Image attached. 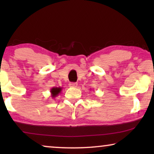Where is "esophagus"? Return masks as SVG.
<instances>
[{"label":"esophagus","instance_id":"1","mask_svg":"<svg viewBox=\"0 0 154 154\" xmlns=\"http://www.w3.org/2000/svg\"><path fill=\"white\" fill-rule=\"evenodd\" d=\"M77 85H78L77 83H69V86H70V87L75 88V87H77Z\"/></svg>","mask_w":154,"mask_h":154}]
</instances>
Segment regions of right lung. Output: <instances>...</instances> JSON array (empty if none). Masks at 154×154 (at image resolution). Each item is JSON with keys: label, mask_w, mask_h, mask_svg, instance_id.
Segmentation results:
<instances>
[{"label": "right lung", "mask_w": 154, "mask_h": 154, "mask_svg": "<svg viewBox=\"0 0 154 154\" xmlns=\"http://www.w3.org/2000/svg\"><path fill=\"white\" fill-rule=\"evenodd\" d=\"M62 88L61 87L52 88V89L50 90V92H51V97H52V98L56 97L61 92H62Z\"/></svg>", "instance_id": "right-lung-1"}]
</instances>
